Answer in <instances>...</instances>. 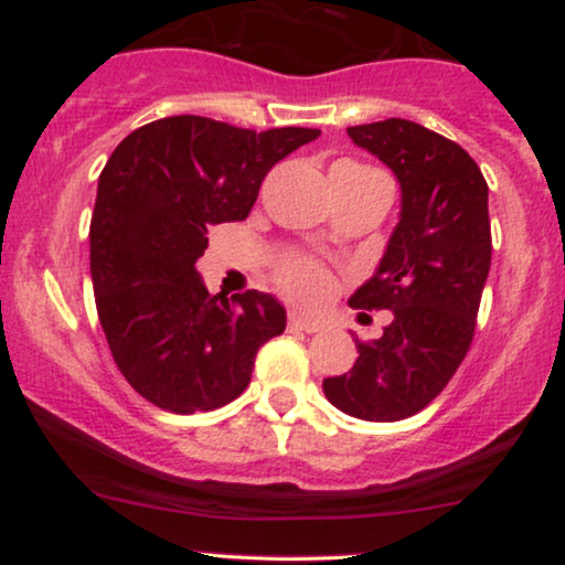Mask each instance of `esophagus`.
Wrapping results in <instances>:
<instances>
[{
  "label": "esophagus",
  "instance_id": "esophagus-1",
  "mask_svg": "<svg viewBox=\"0 0 565 565\" xmlns=\"http://www.w3.org/2000/svg\"><path fill=\"white\" fill-rule=\"evenodd\" d=\"M289 329H295V332H308V334H313V332H319L321 323H319V321H310V319H302L300 313H291V316H289Z\"/></svg>",
  "mask_w": 565,
  "mask_h": 565
}]
</instances>
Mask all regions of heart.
Segmentation results:
<instances>
[{
    "instance_id": "obj_1",
    "label": "heart",
    "mask_w": 565,
    "mask_h": 565,
    "mask_svg": "<svg viewBox=\"0 0 565 565\" xmlns=\"http://www.w3.org/2000/svg\"><path fill=\"white\" fill-rule=\"evenodd\" d=\"M340 170L355 172V174H380L377 170H369V167L353 164V161H340ZM276 284L291 302H297L300 308H319L332 297L334 291V278L327 268L313 260H305V257H291L278 268Z\"/></svg>"
}]
</instances>
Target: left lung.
Listing matches in <instances>:
<instances>
[{"mask_svg": "<svg viewBox=\"0 0 565 565\" xmlns=\"http://www.w3.org/2000/svg\"><path fill=\"white\" fill-rule=\"evenodd\" d=\"M350 140L391 167L401 215L385 255L350 308L391 310L377 340L355 337L350 372L323 380L340 412L398 423L423 412L468 355L491 265L489 185L470 153L408 119L348 127Z\"/></svg>", "mask_w": 565, "mask_h": 565, "instance_id": "obj_1", "label": "left lung"}]
</instances>
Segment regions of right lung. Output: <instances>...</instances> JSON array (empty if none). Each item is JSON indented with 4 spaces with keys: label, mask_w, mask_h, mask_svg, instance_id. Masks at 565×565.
I'll use <instances>...</instances> for the list:
<instances>
[{
    "label": "right lung",
    "mask_w": 565,
    "mask_h": 565,
    "mask_svg": "<svg viewBox=\"0 0 565 565\" xmlns=\"http://www.w3.org/2000/svg\"><path fill=\"white\" fill-rule=\"evenodd\" d=\"M319 129L231 127L167 116L116 146L97 180L89 274L108 348L129 385L174 414L212 412L249 385L255 355L287 327L274 295H210L206 228L249 215L270 167Z\"/></svg>",
    "instance_id": "obj_1"
}]
</instances>
